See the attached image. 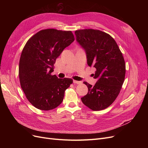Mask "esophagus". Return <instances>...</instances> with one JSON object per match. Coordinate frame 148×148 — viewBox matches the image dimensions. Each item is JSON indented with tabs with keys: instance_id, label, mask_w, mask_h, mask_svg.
<instances>
[{
	"instance_id": "obj_1",
	"label": "esophagus",
	"mask_w": 148,
	"mask_h": 148,
	"mask_svg": "<svg viewBox=\"0 0 148 148\" xmlns=\"http://www.w3.org/2000/svg\"><path fill=\"white\" fill-rule=\"evenodd\" d=\"M73 83H75V84H82V82L80 81H77V80H73Z\"/></svg>"
}]
</instances>
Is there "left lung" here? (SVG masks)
<instances>
[{
  "label": "left lung",
  "mask_w": 148,
  "mask_h": 148,
  "mask_svg": "<svg viewBox=\"0 0 148 148\" xmlns=\"http://www.w3.org/2000/svg\"><path fill=\"white\" fill-rule=\"evenodd\" d=\"M76 40L86 53L87 63L96 68L94 86L86 82L87 95L83 103L94 111L110 106L118 96L125 75L122 53L114 39L108 34L92 29L75 30Z\"/></svg>",
  "instance_id": "obj_1"
}]
</instances>
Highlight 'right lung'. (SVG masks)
Instances as JSON below:
<instances>
[{
  "label": "right lung",
  "mask_w": 148,
  "mask_h": 148,
  "mask_svg": "<svg viewBox=\"0 0 148 148\" xmlns=\"http://www.w3.org/2000/svg\"><path fill=\"white\" fill-rule=\"evenodd\" d=\"M71 31L47 29L31 37L23 49L18 74L21 88L29 101L42 110L59 106L73 79L51 75L56 60L74 41Z\"/></svg>",
  "instance_id": "add662e5"
}]
</instances>
